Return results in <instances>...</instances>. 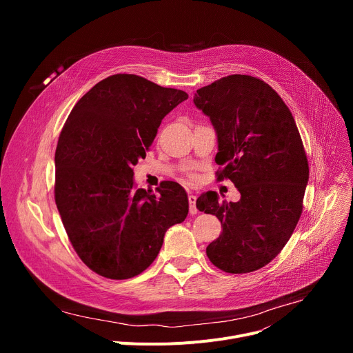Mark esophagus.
Returning <instances> with one entry per match:
<instances>
[{"label":"esophagus","instance_id":"esophagus-1","mask_svg":"<svg viewBox=\"0 0 353 353\" xmlns=\"http://www.w3.org/2000/svg\"><path fill=\"white\" fill-rule=\"evenodd\" d=\"M195 201H196L195 194L188 192V204H190V214H191V215H195V214L198 212V210H196V207H195Z\"/></svg>","mask_w":353,"mask_h":353}]
</instances>
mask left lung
<instances>
[{
    "mask_svg": "<svg viewBox=\"0 0 353 353\" xmlns=\"http://www.w3.org/2000/svg\"><path fill=\"white\" fill-rule=\"evenodd\" d=\"M194 105L218 135V180H232L241 195L237 203L219 201L215 191L196 199L199 211L222 223L207 256L229 274L257 271L281 253L303 211L309 181L303 142L281 96L259 78H221L198 89Z\"/></svg>",
    "mask_w": 353,
    "mask_h": 353,
    "instance_id": "obj_1",
    "label": "left lung"
}]
</instances>
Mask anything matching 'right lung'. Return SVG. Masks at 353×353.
<instances>
[{
  "label": "right lung",
  "instance_id": "1",
  "mask_svg": "<svg viewBox=\"0 0 353 353\" xmlns=\"http://www.w3.org/2000/svg\"><path fill=\"white\" fill-rule=\"evenodd\" d=\"M188 99L134 74L97 82L71 110L56 149L54 198L68 239L93 272L139 275L158 257L166 230L188 214L184 188H134V170L163 117Z\"/></svg>",
  "mask_w": 353,
  "mask_h": 353
}]
</instances>
